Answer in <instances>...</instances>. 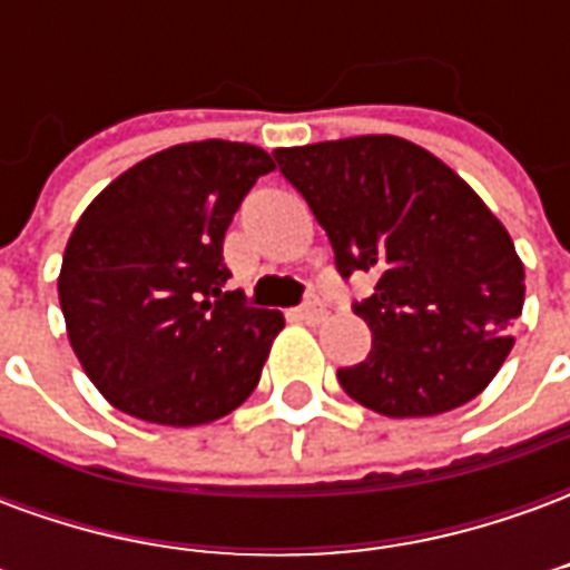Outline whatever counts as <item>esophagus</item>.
Here are the masks:
<instances>
[{
    "mask_svg": "<svg viewBox=\"0 0 570 570\" xmlns=\"http://www.w3.org/2000/svg\"><path fill=\"white\" fill-rule=\"evenodd\" d=\"M296 317L305 323H321L323 317H326V308H323V302H317V298H308V302L296 311Z\"/></svg>",
    "mask_w": 570,
    "mask_h": 570,
    "instance_id": "1",
    "label": "esophagus"
}]
</instances>
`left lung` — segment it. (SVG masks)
<instances>
[{"instance_id": "1", "label": "left lung", "mask_w": 570, "mask_h": 570, "mask_svg": "<svg viewBox=\"0 0 570 570\" xmlns=\"http://www.w3.org/2000/svg\"><path fill=\"white\" fill-rule=\"evenodd\" d=\"M330 235L342 277L379 274L354 302L372 351L338 370L351 400L387 419L470 403L513 347L525 268L513 237L449 164L391 134L274 149Z\"/></svg>"}]
</instances>
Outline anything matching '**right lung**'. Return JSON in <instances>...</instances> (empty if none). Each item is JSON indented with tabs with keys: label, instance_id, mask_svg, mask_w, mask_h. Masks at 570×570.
Masks as SVG:
<instances>
[{
	"label": "right lung",
	"instance_id": "obj_1",
	"mask_svg": "<svg viewBox=\"0 0 570 570\" xmlns=\"http://www.w3.org/2000/svg\"><path fill=\"white\" fill-rule=\"evenodd\" d=\"M272 155L200 140L155 151L112 179L69 235L57 296L94 387L151 424L195 428L259 384L284 314L225 293V228Z\"/></svg>",
	"mask_w": 570,
	"mask_h": 570
}]
</instances>
